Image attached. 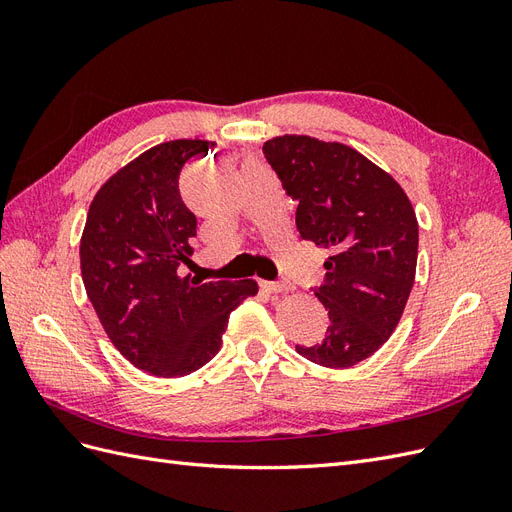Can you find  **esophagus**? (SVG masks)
Here are the masks:
<instances>
[{"mask_svg": "<svg viewBox=\"0 0 512 512\" xmlns=\"http://www.w3.org/2000/svg\"><path fill=\"white\" fill-rule=\"evenodd\" d=\"M260 288L267 292H284L290 288L288 282H260Z\"/></svg>", "mask_w": 512, "mask_h": 512, "instance_id": "1", "label": "esophagus"}]
</instances>
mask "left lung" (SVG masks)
Wrapping results in <instances>:
<instances>
[{
	"label": "left lung",
	"instance_id": "obj_1",
	"mask_svg": "<svg viewBox=\"0 0 512 512\" xmlns=\"http://www.w3.org/2000/svg\"><path fill=\"white\" fill-rule=\"evenodd\" d=\"M262 153L299 203L301 239L331 254L314 288L329 309L327 337L297 352L335 369L361 363L391 337L414 284L418 222L410 200L389 173L342 143L286 134Z\"/></svg>",
	"mask_w": 512,
	"mask_h": 512
}]
</instances>
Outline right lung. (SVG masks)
<instances>
[{
  "mask_svg": "<svg viewBox=\"0 0 512 512\" xmlns=\"http://www.w3.org/2000/svg\"><path fill=\"white\" fill-rule=\"evenodd\" d=\"M211 149L198 138L147 149L102 185L87 213L81 239L87 297L113 346L151 376H188L209 363L232 309L258 292L254 280L203 284L179 275L196 237L179 175Z\"/></svg>",
  "mask_w": 512,
  "mask_h": 512,
  "instance_id": "add662e5",
  "label": "right lung"
}]
</instances>
